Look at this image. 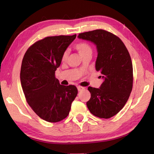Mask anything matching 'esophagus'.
Listing matches in <instances>:
<instances>
[{
	"label": "esophagus",
	"mask_w": 154,
	"mask_h": 154,
	"mask_svg": "<svg viewBox=\"0 0 154 154\" xmlns=\"http://www.w3.org/2000/svg\"><path fill=\"white\" fill-rule=\"evenodd\" d=\"M77 89H78V90H79V91H82V90L84 89V88L82 87V86H78L77 87Z\"/></svg>",
	"instance_id": "34e87169"
}]
</instances>
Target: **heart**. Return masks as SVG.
I'll list each match as a JSON object with an SVG mask.
<instances>
[{
    "mask_svg": "<svg viewBox=\"0 0 154 154\" xmlns=\"http://www.w3.org/2000/svg\"><path fill=\"white\" fill-rule=\"evenodd\" d=\"M74 48L77 49L79 54L83 58H85L88 56H91L92 54V48L89 43L85 41L77 43L74 45ZM69 57V51L66 50L63 52L62 55V61L66 62Z\"/></svg>",
    "mask_w": 154,
    "mask_h": 154,
    "instance_id": "b5f03b06",
    "label": "heart"
}]
</instances>
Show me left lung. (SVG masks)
<instances>
[{
    "mask_svg": "<svg viewBox=\"0 0 154 154\" xmlns=\"http://www.w3.org/2000/svg\"><path fill=\"white\" fill-rule=\"evenodd\" d=\"M78 37L96 44V69L104 79L100 88L88 87L91 97L86 103L88 108L98 118H111L126 105L132 90L133 69L129 52L118 36L105 30L79 33Z\"/></svg>",
    "mask_w": 154,
    "mask_h": 154,
    "instance_id": "left-lung-1",
    "label": "left lung"
}]
</instances>
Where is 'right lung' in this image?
Returning <instances> with one entry per match:
<instances>
[{
    "label": "right lung",
    "mask_w": 154,
    "mask_h": 154,
    "mask_svg": "<svg viewBox=\"0 0 154 154\" xmlns=\"http://www.w3.org/2000/svg\"><path fill=\"white\" fill-rule=\"evenodd\" d=\"M76 36H48L30 46L23 58L20 81L26 100L46 122H58L66 118L77 95L75 85L60 84L55 76L62 54Z\"/></svg>",
    "instance_id": "add662e5"
}]
</instances>
